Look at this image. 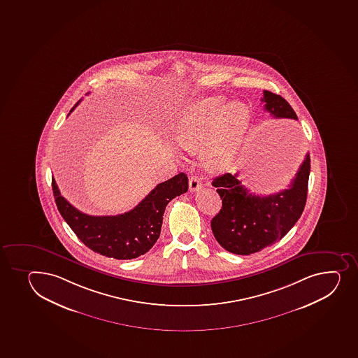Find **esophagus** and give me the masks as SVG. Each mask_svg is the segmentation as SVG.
Segmentation results:
<instances>
[{"label":"esophagus","instance_id":"obj_1","mask_svg":"<svg viewBox=\"0 0 358 358\" xmlns=\"http://www.w3.org/2000/svg\"><path fill=\"white\" fill-rule=\"evenodd\" d=\"M202 187V183H201V180H199L197 176H190L189 178V190L190 192H197Z\"/></svg>","mask_w":358,"mask_h":358}]
</instances>
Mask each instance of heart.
I'll return each instance as SVG.
<instances>
[{
	"label": "heart",
	"mask_w": 358,
	"mask_h": 358,
	"mask_svg": "<svg viewBox=\"0 0 358 358\" xmlns=\"http://www.w3.org/2000/svg\"><path fill=\"white\" fill-rule=\"evenodd\" d=\"M250 124V114L241 102L213 97L192 104L177 121V143L199 152L209 171L228 169L235 162Z\"/></svg>",
	"instance_id": "b5f03b06"
}]
</instances>
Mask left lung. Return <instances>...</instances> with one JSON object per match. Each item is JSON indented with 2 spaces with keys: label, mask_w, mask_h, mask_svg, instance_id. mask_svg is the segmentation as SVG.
<instances>
[{
  "label": "left lung",
  "mask_w": 358,
  "mask_h": 358,
  "mask_svg": "<svg viewBox=\"0 0 358 358\" xmlns=\"http://www.w3.org/2000/svg\"><path fill=\"white\" fill-rule=\"evenodd\" d=\"M264 109L276 118L299 120L283 97L264 90ZM310 156L299 166L289 188L268 196L248 192L238 173L216 177L213 185L221 196L222 208L211 220V229L218 243L229 252L250 255L282 240L295 225L306 207Z\"/></svg>",
  "instance_id": "obj_1"
}]
</instances>
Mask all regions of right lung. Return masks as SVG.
Wrapping results in <instances>:
<instances>
[{"label": "right lung", "instance_id": "1", "mask_svg": "<svg viewBox=\"0 0 358 358\" xmlns=\"http://www.w3.org/2000/svg\"><path fill=\"white\" fill-rule=\"evenodd\" d=\"M52 187L59 214L89 249L107 257L133 259L150 250L159 240L166 204L187 192L188 177L181 173L159 183L133 210L116 216L83 214L61 195L54 177Z\"/></svg>", "mask_w": 358, "mask_h": 358}]
</instances>
